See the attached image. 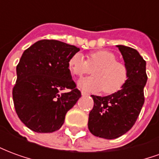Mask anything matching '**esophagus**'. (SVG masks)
<instances>
[{
  "label": "esophagus",
  "instance_id": "34e87169",
  "mask_svg": "<svg viewBox=\"0 0 159 159\" xmlns=\"http://www.w3.org/2000/svg\"><path fill=\"white\" fill-rule=\"evenodd\" d=\"M82 95H83V96H89V93H87V92H85V91H82Z\"/></svg>",
  "mask_w": 159,
  "mask_h": 159
}]
</instances>
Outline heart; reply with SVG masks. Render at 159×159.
<instances>
[{
    "label": "heart",
    "mask_w": 159,
    "mask_h": 159,
    "mask_svg": "<svg viewBox=\"0 0 159 159\" xmlns=\"http://www.w3.org/2000/svg\"><path fill=\"white\" fill-rule=\"evenodd\" d=\"M68 67L74 76H82L93 70V76L81 79L77 85L81 89L92 92L115 93L123 89L128 79V69L117 61V56L107 50L89 52L87 60L81 53H76L69 59Z\"/></svg>",
    "instance_id": "1"
}]
</instances>
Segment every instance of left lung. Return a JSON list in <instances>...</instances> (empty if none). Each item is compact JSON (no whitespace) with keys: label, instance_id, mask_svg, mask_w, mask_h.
<instances>
[{"label":"left lung","instance_id":"obj_1","mask_svg":"<svg viewBox=\"0 0 159 159\" xmlns=\"http://www.w3.org/2000/svg\"><path fill=\"white\" fill-rule=\"evenodd\" d=\"M128 69L122 89L108 96L91 95L93 107L89 115V129L95 136L116 139L133 127L143 107L144 87L147 81L146 61L135 49L118 45Z\"/></svg>","mask_w":159,"mask_h":159}]
</instances>
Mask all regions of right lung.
Here are the masks:
<instances>
[{"label":"right lung","instance_id":"add662e5","mask_svg":"<svg viewBox=\"0 0 159 159\" xmlns=\"http://www.w3.org/2000/svg\"><path fill=\"white\" fill-rule=\"evenodd\" d=\"M79 50L57 40H41L23 52L12 99L18 117L30 129H59L66 112L81 97L68 67L69 59ZM65 89L69 91L61 93Z\"/></svg>","mask_w":159,"mask_h":159}]
</instances>
